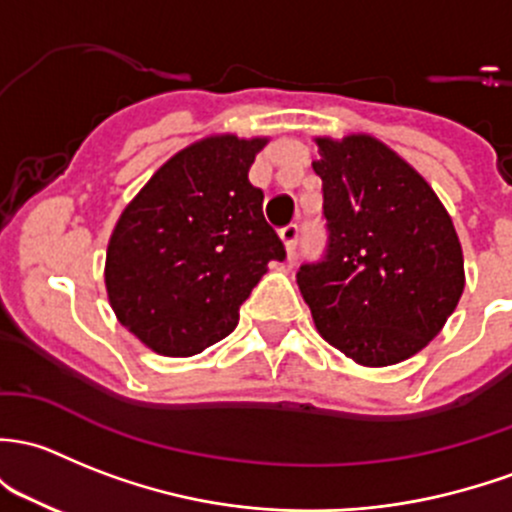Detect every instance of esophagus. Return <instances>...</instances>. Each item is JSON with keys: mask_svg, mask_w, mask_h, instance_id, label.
Segmentation results:
<instances>
[{"mask_svg": "<svg viewBox=\"0 0 512 512\" xmlns=\"http://www.w3.org/2000/svg\"><path fill=\"white\" fill-rule=\"evenodd\" d=\"M279 238L284 242V250H287V260L292 262L294 255H297V240H299V228L297 225H287V228H282V233H279Z\"/></svg>", "mask_w": 512, "mask_h": 512, "instance_id": "1", "label": "esophagus"}]
</instances>
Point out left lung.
Segmentation results:
<instances>
[{"instance_id": "8db88e82", "label": "left lung", "mask_w": 512, "mask_h": 512, "mask_svg": "<svg viewBox=\"0 0 512 512\" xmlns=\"http://www.w3.org/2000/svg\"><path fill=\"white\" fill-rule=\"evenodd\" d=\"M326 257L297 272L316 331L365 368L402 363L444 328L464 294L451 215L414 166L370 134L314 137Z\"/></svg>"}]
</instances>
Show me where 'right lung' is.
Segmentation results:
<instances>
[{
  "instance_id": "right-lung-1",
  "label": "right lung",
  "mask_w": 512,
  "mask_h": 512,
  "mask_svg": "<svg viewBox=\"0 0 512 512\" xmlns=\"http://www.w3.org/2000/svg\"><path fill=\"white\" fill-rule=\"evenodd\" d=\"M267 137L211 134L176 152L127 203L107 242L117 321L154 353L188 358L223 341L240 304L284 260L247 179Z\"/></svg>"
}]
</instances>
